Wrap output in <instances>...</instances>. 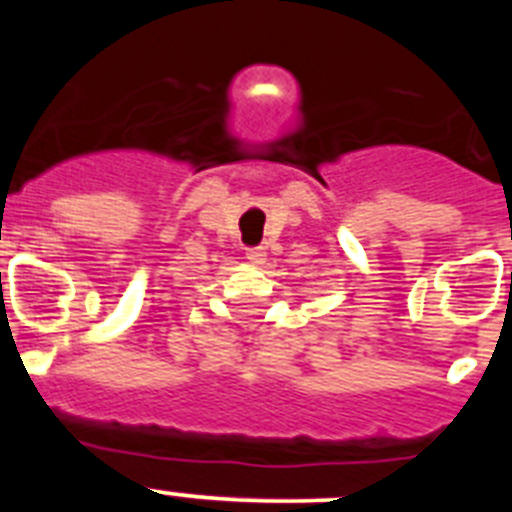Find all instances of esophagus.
<instances>
[{"mask_svg": "<svg viewBox=\"0 0 512 512\" xmlns=\"http://www.w3.org/2000/svg\"><path fill=\"white\" fill-rule=\"evenodd\" d=\"M246 259L251 261V264H264L266 259V251L261 246H253V248H246Z\"/></svg>", "mask_w": 512, "mask_h": 512, "instance_id": "34e87169", "label": "esophagus"}]
</instances>
